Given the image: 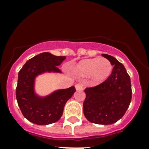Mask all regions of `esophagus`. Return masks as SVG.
Here are the masks:
<instances>
[{
	"label": "esophagus",
	"instance_id": "34e87169",
	"mask_svg": "<svg viewBox=\"0 0 149 149\" xmlns=\"http://www.w3.org/2000/svg\"><path fill=\"white\" fill-rule=\"evenodd\" d=\"M75 87H76V90H77V91H83V85H82L81 84H76V86H75Z\"/></svg>",
	"mask_w": 149,
	"mask_h": 149
}]
</instances>
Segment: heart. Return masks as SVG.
Listing matches in <instances>:
<instances>
[{
  "instance_id": "b5f03b06",
  "label": "heart",
  "mask_w": 149,
  "mask_h": 149,
  "mask_svg": "<svg viewBox=\"0 0 149 149\" xmlns=\"http://www.w3.org/2000/svg\"><path fill=\"white\" fill-rule=\"evenodd\" d=\"M112 69L111 62L107 58H93L79 62L74 67V71L82 77L91 75L94 83L100 84L110 77Z\"/></svg>"
}]
</instances>
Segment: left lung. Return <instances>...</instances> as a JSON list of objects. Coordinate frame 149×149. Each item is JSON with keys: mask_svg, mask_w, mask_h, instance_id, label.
Masks as SVG:
<instances>
[{"mask_svg": "<svg viewBox=\"0 0 149 149\" xmlns=\"http://www.w3.org/2000/svg\"><path fill=\"white\" fill-rule=\"evenodd\" d=\"M113 65L111 76L98 86L86 88L84 113L89 121L97 125H112L120 120L132 100V84L122 63L113 56L102 54Z\"/></svg>", "mask_w": 149, "mask_h": 149, "instance_id": "8db88e82", "label": "left lung"}]
</instances>
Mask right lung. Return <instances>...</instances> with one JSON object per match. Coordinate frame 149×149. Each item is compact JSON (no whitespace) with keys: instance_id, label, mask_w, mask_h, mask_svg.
<instances>
[{"instance_id":"right-lung-1","label":"right lung","mask_w":149,"mask_h":149,"mask_svg":"<svg viewBox=\"0 0 149 149\" xmlns=\"http://www.w3.org/2000/svg\"><path fill=\"white\" fill-rule=\"evenodd\" d=\"M65 58L42 52L27 61L18 72L17 104L24 118L31 123L46 125L58 121L63 115L65 103L76 92L74 86L55 90L45 96L36 92L37 77L45 73H62L58 66Z\"/></svg>"}]
</instances>
